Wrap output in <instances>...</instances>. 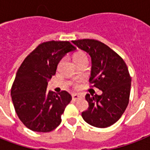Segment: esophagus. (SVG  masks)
<instances>
[{
  "label": "esophagus",
  "instance_id": "1",
  "mask_svg": "<svg viewBox=\"0 0 150 150\" xmlns=\"http://www.w3.org/2000/svg\"><path fill=\"white\" fill-rule=\"evenodd\" d=\"M80 97H81V96H80V95H79V94H73L72 95V100H79Z\"/></svg>",
  "mask_w": 150,
  "mask_h": 150
}]
</instances>
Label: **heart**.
I'll return each instance as SVG.
<instances>
[{
    "mask_svg": "<svg viewBox=\"0 0 150 150\" xmlns=\"http://www.w3.org/2000/svg\"><path fill=\"white\" fill-rule=\"evenodd\" d=\"M84 60H87L88 61V57H87V54L83 51H79L78 53L74 55V61H75V63H78L79 61H84ZM82 80L81 79H75L74 82H72L73 86L75 88H79V87L80 82H82Z\"/></svg>",
    "mask_w": 150,
    "mask_h": 150,
    "instance_id": "obj_1",
    "label": "heart"
}]
</instances>
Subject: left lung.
Wrapping results in <instances>:
<instances>
[{
	"mask_svg": "<svg viewBox=\"0 0 150 150\" xmlns=\"http://www.w3.org/2000/svg\"><path fill=\"white\" fill-rule=\"evenodd\" d=\"M72 43L87 52L92 59L91 87L102 90L99 95H86L89 107L82 113V118L90 125L107 128L122 116L128 107L132 79L128 67L116 52L96 40L83 39Z\"/></svg>",
	"mask_w": 150,
	"mask_h": 150,
	"instance_id": "obj_1",
	"label": "left lung"
}]
</instances>
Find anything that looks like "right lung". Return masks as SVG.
<instances>
[{
    "label": "right lung",
    "mask_w": 150,
    "mask_h": 150,
    "mask_svg": "<svg viewBox=\"0 0 150 150\" xmlns=\"http://www.w3.org/2000/svg\"><path fill=\"white\" fill-rule=\"evenodd\" d=\"M76 47L69 41L40 43L25 58L13 82L11 96L20 121L30 130L49 132L61 122V114L71 102L67 91H47L48 81L66 54Z\"/></svg>",
    "instance_id": "add662e5"
}]
</instances>
